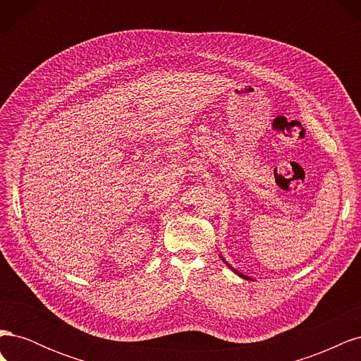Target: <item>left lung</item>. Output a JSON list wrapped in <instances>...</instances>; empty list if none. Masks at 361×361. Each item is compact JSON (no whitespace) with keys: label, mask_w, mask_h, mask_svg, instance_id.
<instances>
[{"label":"left lung","mask_w":361,"mask_h":361,"mask_svg":"<svg viewBox=\"0 0 361 361\" xmlns=\"http://www.w3.org/2000/svg\"><path fill=\"white\" fill-rule=\"evenodd\" d=\"M220 259H221V260H223V262H224V264H226V265H227V267H228V268H231V269H232V271H233V272H235V274H236V276H239V277H243V279H245V280H251V279H250V277H248V276H245V274H243V272H239V271H236V269H235V268H233V267H232V265H231V264H228V262H227V260H226V259H224V257H223V256H221V255H220Z\"/></svg>","instance_id":"8db88e82"}]
</instances>
